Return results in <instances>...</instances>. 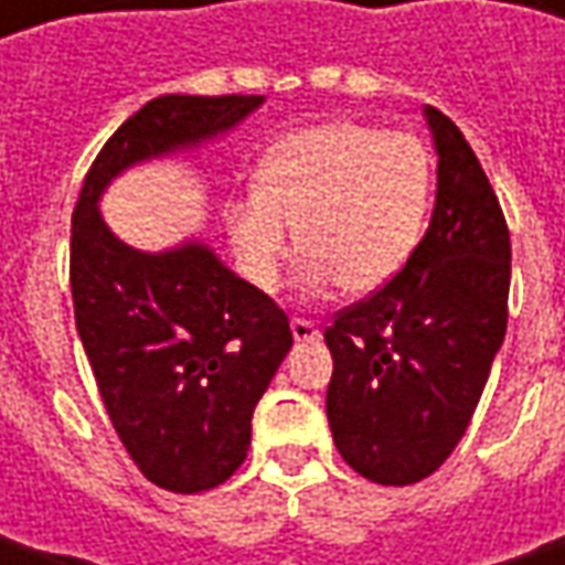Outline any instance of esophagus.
Masks as SVG:
<instances>
[{
	"label": "esophagus",
	"mask_w": 565,
	"mask_h": 565,
	"mask_svg": "<svg viewBox=\"0 0 565 565\" xmlns=\"http://www.w3.org/2000/svg\"><path fill=\"white\" fill-rule=\"evenodd\" d=\"M292 337H295V342H311V339L320 337V327H317L315 320L295 317V320H292Z\"/></svg>",
	"instance_id": "esophagus-1"
}]
</instances>
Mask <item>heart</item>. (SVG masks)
<instances>
[{"instance_id": "obj_1", "label": "heart", "mask_w": 565, "mask_h": 565, "mask_svg": "<svg viewBox=\"0 0 565 565\" xmlns=\"http://www.w3.org/2000/svg\"><path fill=\"white\" fill-rule=\"evenodd\" d=\"M434 191L430 153L415 135L364 121H323L273 147L257 191L228 206L242 270L264 292L279 286L295 250L305 289L367 295L383 289L422 242Z\"/></svg>"}]
</instances>
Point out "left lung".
Listing matches in <instances>:
<instances>
[{"label":"left lung","instance_id":"obj_1","mask_svg":"<svg viewBox=\"0 0 565 565\" xmlns=\"http://www.w3.org/2000/svg\"><path fill=\"white\" fill-rule=\"evenodd\" d=\"M437 201L412 260L327 327V418L339 456L377 484H415L449 459L507 337L510 228L456 121L424 106Z\"/></svg>","mask_w":565,"mask_h":565}]
</instances>
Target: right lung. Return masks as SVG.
<instances>
[{"label":"right lung","instance_id":"add662e5","mask_svg":"<svg viewBox=\"0 0 565 565\" xmlns=\"http://www.w3.org/2000/svg\"><path fill=\"white\" fill-rule=\"evenodd\" d=\"M264 97L150 99L103 143L72 216L75 327L99 399L147 481L172 493L216 488L245 462L250 415L292 349L289 317L204 242L138 250L99 216L128 166L201 147Z\"/></svg>","mask_w":565,"mask_h":565}]
</instances>
